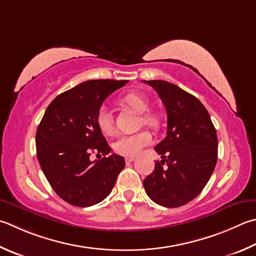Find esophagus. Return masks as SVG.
I'll return each instance as SVG.
<instances>
[{
	"instance_id": "obj_1",
	"label": "esophagus",
	"mask_w": 256,
	"mask_h": 256,
	"mask_svg": "<svg viewBox=\"0 0 256 256\" xmlns=\"http://www.w3.org/2000/svg\"><path fill=\"white\" fill-rule=\"evenodd\" d=\"M134 160H136V159H134V156H126V158H125V161H126V164H130V162H133Z\"/></svg>"
}]
</instances>
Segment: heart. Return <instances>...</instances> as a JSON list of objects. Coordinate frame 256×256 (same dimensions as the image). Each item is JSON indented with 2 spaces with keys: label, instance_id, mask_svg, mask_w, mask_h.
<instances>
[{
  "label": "heart",
  "instance_id": "heart-1",
  "mask_svg": "<svg viewBox=\"0 0 256 256\" xmlns=\"http://www.w3.org/2000/svg\"><path fill=\"white\" fill-rule=\"evenodd\" d=\"M124 103L131 106L132 108L138 110V113H142V122L150 126L156 128L159 126L160 120L159 118L153 113H146L148 110V100L143 96L138 94H128L124 96ZM96 123L102 132L110 134L113 132L114 128V120L113 115L110 113V108L106 105H102L97 110L96 114ZM152 142V136L150 132L143 131L131 133V134H122L114 142V148L120 154L132 156H136L144 146H148Z\"/></svg>",
  "mask_w": 256,
  "mask_h": 256
}]
</instances>
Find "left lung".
Wrapping results in <instances>:
<instances>
[{
    "mask_svg": "<svg viewBox=\"0 0 256 256\" xmlns=\"http://www.w3.org/2000/svg\"><path fill=\"white\" fill-rule=\"evenodd\" d=\"M143 82L160 96L168 118L166 136L154 148L164 160L143 180L144 189L158 205L184 206L202 192L215 169L216 130L197 97L166 80Z\"/></svg>",
    "mask_w": 256,
    "mask_h": 256,
    "instance_id": "1",
    "label": "left lung"
}]
</instances>
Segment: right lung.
<instances>
[{
	"label": "right lung",
	"mask_w": 256,
	"mask_h": 256,
	"mask_svg": "<svg viewBox=\"0 0 256 256\" xmlns=\"http://www.w3.org/2000/svg\"><path fill=\"white\" fill-rule=\"evenodd\" d=\"M126 82H84L58 95L46 110L36 134V156L56 194L70 205L90 207L104 200L124 168L123 156H106L112 148L96 114L108 95ZM92 152L104 158L92 162Z\"/></svg>",
	"instance_id": "add662e5"
}]
</instances>
